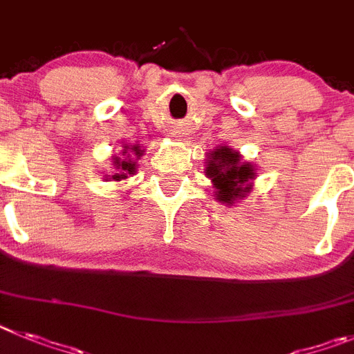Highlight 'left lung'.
<instances>
[{
	"mask_svg": "<svg viewBox=\"0 0 354 354\" xmlns=\"http://www.w3.org/2000/svg\"><path fill=\"white\" fill-rule=\"evenodd\" d=\"M205 173L215 187L216 201L229 206L247 197L256 178L254 165L250 162H241L240 153L227 146L213 149L208 155Z\"/></svg>",
	"mask_w": 354,
	"mask_h": 354,
	"instance_id": "1",
	"label": "left lung"
}]
</instances>
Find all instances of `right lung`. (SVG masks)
<instances>
[{"label": "right lung", "mask_w": 354, "mask_h": 354, "mask_svg": "<svg viewBox=\"0 0 354 354\" xmlns=\"http://www.w3.org/2000/svg\"><path fill=\"white\" fill-rule=\"evenodd\" d=\"M123 158L120 157H114V173L113 176H111V180L114 181H122L125 180V178H129L130 174L138 173V169H136V160H138L139 157L142 155V149L139 145H133L132 148L130 146H123Z\"/></svg>", "instance_id": "1"}]
</instances>
